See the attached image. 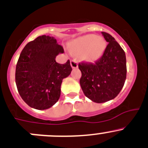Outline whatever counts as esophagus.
<instances>
[{
    "label": "esophagus",
    "instance_id": "34e87169",
    "mask_svg": "<svg viewBox=\"0 0 148 148\" xmlns=\"http://www.w3.org/2000/svg\"><path fill=\"white\" fill-rule=\"evenodd\" d=\"M70 64H71V66L72 67V69H76L78 67V63L77 62L76 60H71Z\"/></svg>",
    "mask_w": 148,
    "mask_h": 148
}]
</instances>
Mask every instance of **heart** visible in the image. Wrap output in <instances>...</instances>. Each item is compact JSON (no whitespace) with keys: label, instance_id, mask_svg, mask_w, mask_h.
Returning <instances> with one entry per match:
<instances>
[{"label":"heart","instance_id":"b5f03b06","mask_svg":"<svg viewBox=\"0 0 148 148\" xmlns=\"http://www.w3.org/2000/svg\"><path fill=\"white\" fill-rule=\"evenodd\" d=\"M106 40L96 34H86L73 40L69 44L70 50L75 54H80L82 59L87 62L98 61L106 48Z\"/></svg>","mask_w":148,"mask_h":148}]
</instances>
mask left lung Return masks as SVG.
<instances>
[{
    "label": "left lung",
    "mask_w": 148,
    "mask_h": 148,
    "mask_svg": "<svg viewBox=\"0 0 148 148\" xmlns=\"http://www.w3.org/2000/svg\"><path fill=\"white\" fill-rule=\"evenodd\" d=\"M101 33L108 43L101 58L95 64H79L82 90L86 97L97 103L115 98L124 87L127 77L124 50L110 34Z\"/></svg>",
    "instance_id": "8db88e82"
}]
</instances>
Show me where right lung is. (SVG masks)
Wrapping results in <instances>:
<instances>
[{
	"label": "right lung",
	"instance_id": "add662e5",
	"mask_svg": "<svg viewBox=\"0 0 148 148\" xmlns=\"http://www.w3.org/2000/svg\"><path fill=\"white\" fill-rule=\"evenodd\" d=\"M64 48L49 35H42L27 43L16 67L17 90L24 102L34 109L45 110L56 103L63 79L71 72L69 60L56 61Z\"/></svg>",
	"mask_w": 148,
	"mask_h": 148
}]
</instances>
